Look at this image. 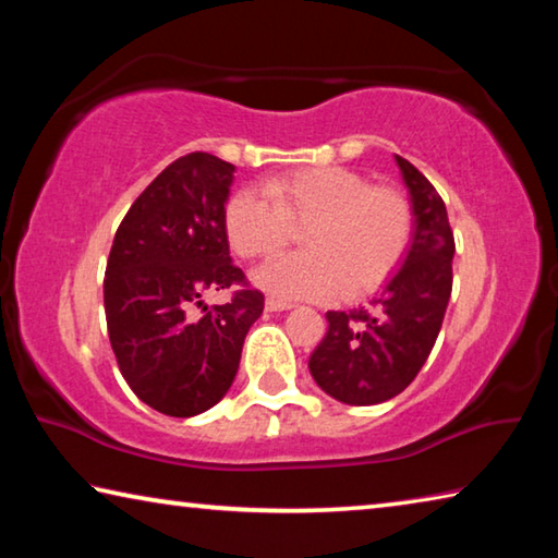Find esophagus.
Returning a JSON list of instances; mask_svg holds the SVG:
<instances>
[{"mask_svg": "<svg viewBox=\"0 0 558 558\" xmlns=\"http://www.w3.org/2000/svg\"><path fill=\"white\" fill-rule=\"evenodd\" d=\"M266 307L270 310V313H282V310H290V307H292V302L278 300V298H268V300H266Z\"/></svg>", "mask_w": 558, "mask_h": 558, "instance_id": "34e87169", "label": "esophagus"}]
</instances>
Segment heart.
Instances as JSON below:
<instances>
[{
  "instance_id": "heart-1",
  "label": "heart",
  "mask_w": 558,
  "mask_h": 558,
  "mask_svg": "<svg viewBox=\"0 0 558 558\" xmlns=\"http://www.w3.org/2000/svg\"><path fill=\"white\" fill-rule=\"evenodd\" d=\"M263 194L243 189L223 211V229L241 258H266L300 233L305 251L272 258L253 272L260 290L282 300H327L344 290L362 298L389 280L409 251L413 211L393 186L369 184L344 167H310L272 177Z\"/></svg>"
}]
</instances>
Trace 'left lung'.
Masks as SVG:
<instances>
[{
    "instance_id": "1",
    "label": "left lung",
    "mask_w": 558,
    "mask_h": 558,
    "mask_svg": "<svg viewBox=\"0 0 558 558\" xmlns=\"http://www.w3.org/2000/svg\"><path fill=\"white\" fill-rule=\"evenodd\" d=\"M411 196L413 235L399 270L369 307L327 313V335L310 354L319 389L349 405L399 396L436 344L452 290L456 239L440 194L409 159L396 155Z\"/></svg>"
}]
</instances>
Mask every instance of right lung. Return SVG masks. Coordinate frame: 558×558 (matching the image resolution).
<instances>
[{"label":"right lung","mask_w":558,"mask_h":558,"mask_svg":"<svg viewBox=\"0 0 558 558\" xmlns=\"http://www.w3.org/2000/svg\"><path fill=\"white\" fill-rule=\"evenodd\" d=\"M233 172L209 153L162 169L118 226L102 280L120 374L140 401L174 418L223 399L266 302L229 256L223 211ZM231 284L244 286L231 303L203 305L206 291Z\"/></svg>","instance_id":"right-lung-1"}]
</instances>
